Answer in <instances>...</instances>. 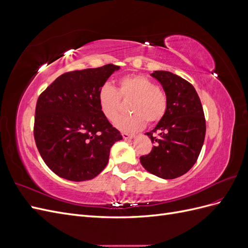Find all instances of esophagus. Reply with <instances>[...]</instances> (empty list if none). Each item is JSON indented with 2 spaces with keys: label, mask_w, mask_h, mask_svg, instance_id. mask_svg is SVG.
<instances>
[{
  "label": "esophagus",
  "mask_w": 248,
  "mask_h": 248,
  "mask_svg": "<svg viewBox=\"0 0 248 248\" xmlns=\"http://www.w3.org/2000/svg\"><path fill=\"white\" fill-rule=\"evenodd\" d=\"M122 137L124 140H130L133 138V134L130 133H127V132H122Z\"/></svg>",
  "instance_id": "1"
}]
</instances>
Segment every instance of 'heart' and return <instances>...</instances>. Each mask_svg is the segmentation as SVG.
<instances>
[{"mask_svg":"<svg viewBox=\"0 0 248 248\" xmlns=\"http://www.w3.org/2000/svg\"><path fill=\"white\" fill-rule=\"evenodd\" d=\"M98 103L102 114L108 120H114L123 99L132 98L129 103V115L119 117L115 124L121 130L136 131L148 124L158 123L166 116L169 108L168 94L147 77L133 74L125 76L118 81V89L104 82L98 91Z\"/></svg>","mask_w":248,"mask_h":248,"instance_id":"1","label":"heart"}]
</instances>
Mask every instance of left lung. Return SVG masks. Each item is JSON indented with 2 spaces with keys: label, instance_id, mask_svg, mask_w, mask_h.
Segmentation results:
<instances>
[{
  "label": "left lung",
  "instance_id": "left-lung-1",
  "mask_svg": "<svg viewBox=\"0 0 248 248\" xmlns=\"http://www.w3.org/2000/svg\"><path fill=\"white\" fill-rule=\"evenodd\" d=\"M151 76L168 94L169 108L155 128L146 132L154 147L140 161L157 177L175 179L198 160L206 134L204 110L189 81L169 71H154Z\"/></svg>",
  "mask_w": 248,
  "mask_h": 248
}]
</instances>
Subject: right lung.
Instances as JSON below:
<instances>
[{
  "label": "right lung",
  "instance_id": "obj_1",
  "mask_svg": "<svg viewBox=\"0 0 248 248\" xmlns=\"http://www.w3.org/2000/svg\"><path fill=\"white\" fill-rule=\"evenodd\" d=\"M119 68L107 64L66 72L39 95L34 139L43 161L59 177L77 182L93 179L107 167L111 146L122 140L97 97Z\"/></svg>",
  "mask_w": 248,
  "mask_h": 248
}]
</instances>
